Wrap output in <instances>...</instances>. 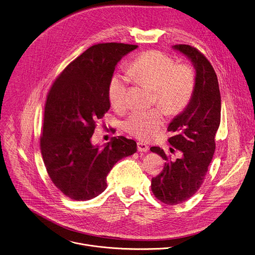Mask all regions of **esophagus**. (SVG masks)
Wrapping results in <instances>:
<instances>
[{
	"label": "esophagus",
	"instance_id": "1",
	"mask_svg": "<svg viewBox=\"0 0 255 255\" xmlns=\"http://www.w3.org/2000/svg\"><path fill=\"white\" fill-rule=\"evenodd\" d=\"M137 150L139 152H147V151H149V146L146 143L137 142Z\"/></svg>",
	"mask_w": 255,
	"mask_h": 255
}]
</instances>
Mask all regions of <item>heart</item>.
<instances>
[{"label": "heart", "instance_id": "heart-1", "mask_svg": "<svg viewBox=\"0 0 255 255\" xmlns=\"http://www.w3.org/2000/svg\"><path fill=\"white\" fill-rule=\"evenodd\" d=\"M128 74L138 83H145L155 90V104H159L170 116L178 115L189 104L195 86V75L191 68L176 62L159 50L138 54L130 63ZM129 80L126 75L115 74L108 85V98L117 111L128 106ZM165 123L160 107L147 110H132L124 120L123 127L138 138L149 139L156 135Z\"/></svg>", "mask_w": 255, "mask_h": 255}]
</instances>
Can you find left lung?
<instances>
[{"label":"left lung","mask_w":255,"mask_h":255,"mask_svg":"<svg viewBox=\"0 0 255 255\" xmlns=\"http://www.w3.org/2000/svg\"><path fill=\"white\" fill-rule=\"evenodd\" d=\"M172 47L191 61L195 86L187 107L167 128L173 133L169 143L180 152V158L171 160L161 148L150 149L166 161L161 173L152 178L151 189L156 199L169 206L187 201L202 186L215 153V135L221 122V94L213 66L195 47ZM170 152L174 149L170 148Z\"/></svg>","instance_id":"1"}]
</instances>
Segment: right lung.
<instances>
[{
  "label": "right lung",
  "instance_id": "obj_1",
  "mask_svg": "<svg viewBox=\"0 0 255 255\" xmlns=\"http://www.w3.org/2000/svg\"><path fill=\"white\" fill-rule=\"evenodd\" d=\"M137 45L98 43L85 50L55 79L47 93L40 151L52 183L75 201L103 192L115 164L136 151L133 139L113 136L92 144L96 123L109 110L108 85L116 66Z\"/></svg>",
  "mask_w": 255,
  "mask_h": 255
}]
</instances>
